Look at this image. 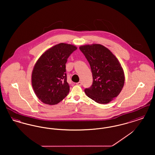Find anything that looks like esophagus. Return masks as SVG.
Segmentation results:
<instances>
[{
    "label": "esophagus",
    "mask_w": 155,
    "mask_h": 155,
    "mask_svg": "<svg viewBox=\"0 0 155 155\" xmlns=\"http://www.w3.org/2000/svg\"><path fill=\"white\" fill-rule=\"evenodd\" d=\"M76 84H77V85H78V86H81V85H82V83L81 82H77Z\"/></svg>",
    "instance_id": "34e87169"
}]
</instances>
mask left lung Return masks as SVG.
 <instances>
[{
    "label": "left lung",
    "instance_id": "8db88e82",
    "mask_svg": "<svg viewBox=\"0 0 155 155\" xmlns=\"http://www.w3.org/2000/svg\"><path fill=\"white\" fill-rule=\"evenodd\" d=\"M79 48L88 61L93 77L92 86L85 89V93L97 103L110 102L120 94L124 84V73L120 63L102 45H85Z\"/></svg>",
    "mask_w": 155,
    "mask_h": 155
}]
</instances>
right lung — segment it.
I'll list each match as a JSON object with an SVG mask.
<instances>
[{"mask_svg": "<svg viewBox=\"0 0 155 155\" xmlns=\"http://www.w3.org/2000/svg\"><path fill=\"white\" fill-rule=\"evenodd\" d=\"M77 48L60 43L48 49L40 56L34 67L31 83L37 97L43 103L54 105L68 95L66 63Z\"/></svg>", "mask_w": 155, "mask_h": 155, "instance_id": "1", "label": "right lung"}]
</instances>
